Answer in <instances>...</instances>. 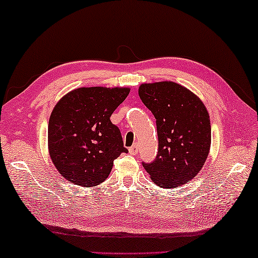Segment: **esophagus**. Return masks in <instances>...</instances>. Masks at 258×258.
Masks as SVG:
<instances>
[{
	"label": "esophagus",
	"mask_w": 258,
	"mask_h": 258,
	"mask_svg": "<svg viewBox=\"0 0 258 258\" xmlns=\"http://www.w3.org/2000/svg\"><path fill=\"white\" fill-rule=\"evenodd\" d=\"M129 153L132 155H136L137 154V153H138V145H137V144H135V145H133L132 147L129 148Z\"/></svg>",
	"instance_id": "esophagus-1"
}]
</instances>
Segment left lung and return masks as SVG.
I'll return each instance as SVG.
<instances>
[{
	"label": "left lung",
	"mask_w": 258,
	"mask_h": 258,
	"mask_svg": "<svg viewBox=\"0 0 258 258\" xmlns=\"http://www.w3.org/2000/svg\"><path fill=\"white\" fill-rule=\"evenodd\" d=\"M138 94L155 116L159 138L155 160L143 166L157 186H181L196 177L209 155V112L195 94L172 81L143 84Z\"/></svg>",
	"instance_id": "left-lung-1"
}]
</instances>
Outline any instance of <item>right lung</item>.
I'll list each match as a JSON object with an SVG mask.
<instances>
[{
	"label": "right lung",
	"instance_id": "obj_1",
	"mask_svg": "<svg viewBox=\"0 0 258 258\" xmlns=\"http://www.w3.org/2000/svg\"><path fill=\"white\" fill-rule=\"evenodd\" d=\"M129 92L81 87L58 101L48 121V151L63 178L83 187L105 181L113 161L128 152L110 116Z\"/></svg>",
	"mask_w": 258,
	"mask_h": 258
}]
</instances>
